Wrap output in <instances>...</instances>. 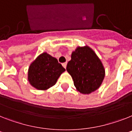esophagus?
<instances>
[{"mask_svg":"<svg viewBox=\"0 0 132 132\" xmlns=\"http://www.w3.org/2000/svg\"><path fill=\"white\" fill-rule=\"evenodd\" d=\"M66 65H67V62H64L62 64V66L64 68H66Z\"/></svg>","mask_w":132,"mask_h":132,"instance_id":"1","label":"esophagus"}]
</instances>
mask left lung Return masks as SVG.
<instances>
[{
	"label": "left lung",
	"mask_w": 132,
	"mask_h": 132,
	"mask_svg": "<svg viewBox=\"0 0 132 132\" xmlns=\"http://www.w3.org/2000/svg\"><path fill=\"white\" fill-rule=\"evenodd\" d=\"M66 70L76 89L82 94H90L99 88L105 77L101 61L88 46L78 47L72 53Z\"/></svg>",
	"instance_id": "1"
}]
</instances>
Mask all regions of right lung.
Wrapping results in <instances>:
<instances>
[{"instance_id": "1", "label": "right lung", "mask_w": 132, "mask_h": 132, "mask_svg": "<svg viewBox=\"0 0 132 132\" xmlns=\"http://www.w3.org/2000/svg\"><path fill=\"white\" fill-rule=\"evenodd\" d=\"M65 70L56 58L43 53L29 66L28 80L31 86L38 90H47L56 84Z\"/></svg>"}]
</instances>
